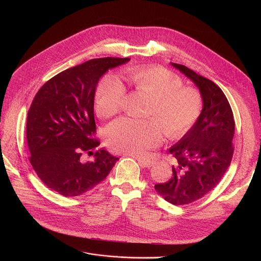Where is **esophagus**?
<instances>
[{
  "label": "esophagus",
  "instance_id": "esophagus-1",
  "mask_svg": "<svg viewBox=\"0 0 261 261\" xmlns=\"http://www.w3.org/2000/svg\"><path fill=\"white\" fill-rule=\"evenodd\" d=\"M135 159L138 161L139 165L142 166V167H147L150 168L153 166V164L155 163V161L151 160V159H143V158H138V157H135Z\"/></svg>",
  "mask_w": 261,
  "mask_h": 261
}]
</instances>
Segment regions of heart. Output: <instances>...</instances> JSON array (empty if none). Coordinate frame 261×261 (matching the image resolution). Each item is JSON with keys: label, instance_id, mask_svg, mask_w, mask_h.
Instances as JSON below:
<instances>
[{"label": "heart", "instance_id": "heart-1", "mask_svg": "<svg viewBox=\"0 0 261 261\" xmlns=\"http://www.w3.org/2000/svg\"><path fill=\"white\" fill-rule=\"evenodd\" d=\"M125 80L137 92L150 95L144 115L151 118H122L107 127V142L118 152L142 157L147 150L161 143L163 131L169 138H178L195 125L202 113L200 92L182 86L177 74L164 67H133L125 72ZM126 95L124 82L116 74H106L96 91L98 115L108 118L119 114Z\"/></svg>", "mask_w": 261, "mask_h": 261}]
</instances>
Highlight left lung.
I'll return each mask as SVG.
<instances>
[{
	"mask_svg": "<svg viewBox=\"0 0 261 261\" xmlns=\"http://www.w3.org/2000/svg\"><path fill=\"white\" fill-rule=\"evenodd\" d=\"M171 65L198 87L203 99L195 125L169 148L174 158L172 177L155 185L165 200L184 205L203 197L225 174L234 151V120L226 96L214 82L184 65Z\"/></svg>",
	"mask_w": 261,
	"mask_h": 261,
	"instance_id": "left-lung-1",
	"label": "left lung"
}]
</instances>
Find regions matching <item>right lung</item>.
Wrapping results in <instances>:
<instances>
[{
  "instance_id": "1",
  "label": "right lung",
  "mask_w": 261,
  "mask_h": 261,
  "mask_svg": "<svg viewBox=\"0 0 261 261\" xmlns=\"http://www.w3.org/2000/svg\"><path fill=\"white\" fill-rule=\"evenodd\" d=\"M129 58H100L69 68L37 92L27 119L29 160L47 188L65 197L80 196L100 184L119 158L100 148L95 160L83 163L84 152L94 153L96 138L94 97L100 77Z\"/></svg>"
}]
</instances>
